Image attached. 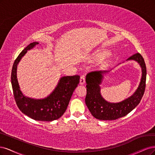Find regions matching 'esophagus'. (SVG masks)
<instances>
[{
  "mask_svg": "<svg viewBox=\"0 0 155 155\" xmlns=\"http://www.w3.org/2000/svg\"><path fill=\"white\" fill-rule=\"evenodd\" d=\"M85 83V76L82 75L80 78V84H84Z\"/></svg>",
  "mask_w": 155,
  "mask_h": 155,
  "instance_id": "esophagus-1",
  "label": "esophagus"
}]
</instances>
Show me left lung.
<instances>
[{
  "label": "left lung",
  "instance_id": "1",
  "mask_svg": "<svg viewBox=\"0 0 155 155\" xmlns=\"http://www.w3.org/2000/svg\"><path fill=\"white\" fill-rule=\"evenodd\" d=\"M127 61L137 62L142 68V77L137 90L131 97L117 103L106 101L101 93V86L104 74L107 71H93L86 75L87 94L85 102L92 115L101 120H114L123 117L130 113L140 102L146 88V66L140 54L137 53Z\"/></svg>",
  "mask_w": 155,
  "mask_h": 155
}]
</instances>
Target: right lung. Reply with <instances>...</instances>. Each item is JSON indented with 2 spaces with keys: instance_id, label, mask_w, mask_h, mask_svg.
<instances>
[{
  "instance_id": "add662e5",
  "label": "right lung",
  "mask_w": 155,
  "mask_h": 155,
  "mask_svg": "<svg viewBox=\"0 0 155 155\" xmlns=\"http://www.w3.org/2000/svg\"><path fill=\"white\" fill-rule=\"evenodd\" d=\"M38 44V42L31 43L19 54L13 65L11 81L14 98L20 110L35 120L49 122L58 119L66 111L72 94L79 84L80 76L61 77L53 92L44 98L35 99L25 96L18 84L17 66L28 50Z\"/></svg>"
}]
</instances>
